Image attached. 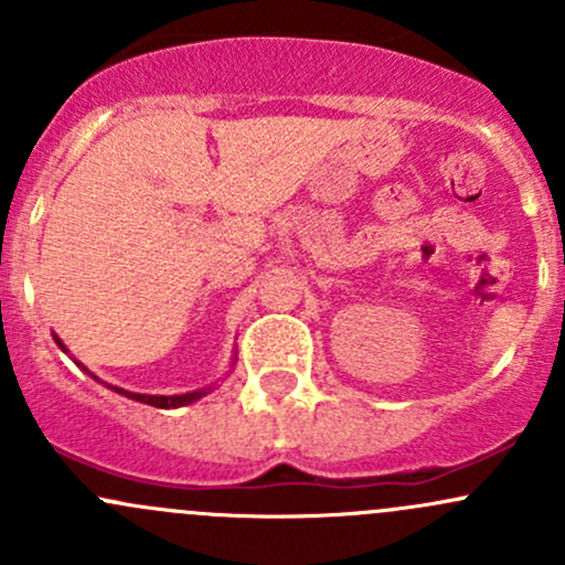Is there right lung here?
Returning <instances> with one entry per match:
<instances>
[{
    "mask_svg": "<svg viewBox=\"0 0 565 565\" xmlns=\"http://www.w3.org/2000/svg\"><path fill=\"white\" fill-rule=\"evenodd\" d=\"M54 341L56 344H60V350H65V344H62L60 339H56L54 335ZM67 352V350H65ZM78 366H82V363H78ZM84 369V366H82ZM84 372H87V369H84ZM89 374V372H87ZM95 377V374H93ZM98 380V377H95ZM106 388H111V391H117V393H122V396H128V398H134V402H141V404H152V407H161V409H169V407H185V404H191V402H196V398H202L204 393L207 391H193V393H180V396H150V393H130V391H122V388H114V385H106Z\"/></svg>",
    "mask_w": 565,
    "mask_h": 565,
    "instance_id": "1",
    "label": "right lung"
}]
</instances>
